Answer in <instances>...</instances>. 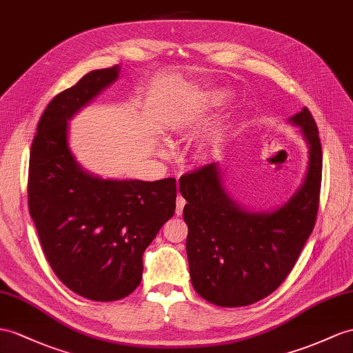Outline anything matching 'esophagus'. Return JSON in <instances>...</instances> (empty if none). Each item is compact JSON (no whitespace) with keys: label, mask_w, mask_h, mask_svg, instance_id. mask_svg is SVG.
Wrapping results in <instances>:
<instances>
[{"label":"esophagus","mask_w":353,"mask_h":353,"mask_svg":"<svg viewBox=\"0 0 353 353\" xmlns=\"http://www.w3.org/2000/svg\"><path fill=\"white\" fill-rule=\"evenodd\" d=\"M184 205H185V199L183 196H178L176 197V216H181L183 210H184Z\"/></svg>","instance_id":"34e87169"}]
</instances>
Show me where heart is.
<instances>
[{
  "label": "heart",
  "mask_w": 353,
  "mask_h": 353,
  "mask_svg": "<svg viewBox=\"0 0 353 353\" xmlns=\"http://www.w3.org/2000/svg\"><path fill=\"white\" fill-rule=\"evenodd\" d=\"M226 97H228V96H226L225 92L216 91V92H211V94H210L208 100H210V103H212V105H221V103L226 100Z\"/></svg>",
  "instance_id": "obj_1"
}]
</instances>
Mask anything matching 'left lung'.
<instances>
[{
    "label": "left lung",
    "instance_id": "1",
    "mask_svg": "<svg viewBox=\"0 0 353 353\" xmlns=\"http://www.w3.org/2000/svg\"><path fill=\"white\" fill-rule=\"evenodd\" d=\"M289 123L301 127L310 157L303 185L279 210L241 208L223 188L217 163L179 178L192 285L211 304L243 307L272 294L313 232L322 183L319 130L307 108Z\"/></svg>",
    "mask_w": 353,
    "mask_h": 353
}]
</instances>
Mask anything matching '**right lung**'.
Returning a JSON list of instances; mask_svg holds the SVG:
<instances>
[{
	"mask_svg": "<svg viewBox=\"0 0 353 353\" xmlns=\"http://www.w3.org/2000/svg\"><path fill=\"white\" fill-rule=\"evenodd\" d=\"M118 73L92 70L50 100L30 152L28 208L43 253L68 289L91 301L123 299L139 286L145 248L175 214V178L101 179L68 147L67 123Z\"/></svg>",
	"mask_w": 353,
	"mask_h": 353,
	"instance_id": "obj_1",
	"label": "right lung"
}]
</instances>
